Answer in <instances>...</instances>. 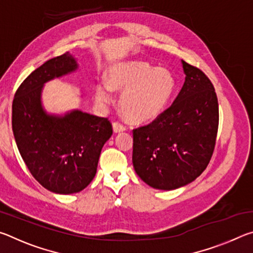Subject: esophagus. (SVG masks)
Masks as SVG:
<instances>
[{"label":"esophagus","instance_id":"obj_1","mask_svg":"<svg viewBox=\"0 0 253 253\" xmlns=\"http://www.w3.org/2000/svg\"><path fill=\"white\" fill-rule=\"evenodd\" d=\"M113 128H114V131L115 132H121V131H124L126 129V127L123 125L122 123L119 122H114L113 123Z\"/></svg>","mask_w":253,"mask_h":253}]
</instances>
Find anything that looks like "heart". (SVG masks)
I'll return each instance as SVG.
<instances>
[{
    "mask_svg": "<svg viewBox=\"0 0 253 253\" xmlns=\"http://www.w3.org/2000/svg\"><path fill=\"white\" fill-rule=\"evenodd\" d=\"M175 89V78L165 68H154L146 62H124L109 69L108 84L98 81L96 100L107 105L113 100V90H125L121 109L127 119L143 123L157 117Z\"/></svg>",
    "mask_w": 253,
    "mask_h": 253,
    "instance_id": "heart-1",
    "label": "heart"
}]
</instances>
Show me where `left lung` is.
<instances>
[{
	"label": "left lung",
	"instance_id": "8db88e82",
	"mask_svg": "<svg viewBox=\"0 0 253 253\" xmlns=\"http://www.w3.org/2000/svg\"><path fill=\"white\" fill-rule=\"evenodd\" d=\"M185 81L169 108L132 129V165L158 190L191 183L207 169L216 142L219 104L214 87L199 68L182 61Z\"/></svg>",
	"mask_w": 253,
	"mask_h": 253
}]
</instances>
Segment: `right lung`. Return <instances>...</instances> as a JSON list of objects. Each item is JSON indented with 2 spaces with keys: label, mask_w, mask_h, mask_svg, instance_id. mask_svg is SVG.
<instances>
[{
  "label": "right lung",
  "mask_w": 253,
  "mask_h": 253,
  "mask_svg": "<svg viewBox=\"0 0 253 253\" xmlns=\"http://www.w3.org/2000/svg\"><path fill=\"white\" fill-rule=\"evenodd\" d=\"M76 69L69 52L48 60L23 80L12 104V129L25 165L42 186L59 194L77 193L90 184L113 134L108 118L79 110L55 117L42 109L43 84Z\"/></svg>",
  "instance_id": "obj_1"
}]
</instances>
